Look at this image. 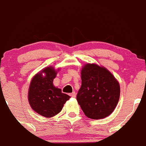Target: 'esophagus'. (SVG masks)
I'll use <instances>...</instances> for the list:
<instances>
[{
	"mask_svg": "<svg viewBox=\"0 0 146 146\" xmlns=\"http://www.w3.org/2000/svg\"><path fill=\"white\" fill-rule=\"evenodd\" d=\"M70 96H72V98H75L76 97V93H75V92H73V93H70Z\"/></svg>",
	"mask_w": 146,
	"mask_h": 146,
	"instance_id": "esophagus-1",
	"label": "esophagus"
}]
</instances>
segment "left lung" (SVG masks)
<instances>
[{"instance_id": "obj_1", "label": "left lung", "mask_w": 146, "mask_h": 146, "mask_svg": "<svg viewBox=\"0 0 146 146\" xmlns=\"http://www.w3.org/2000/svg\"><path fill=\"white\" fill-rule=\"evenodd\" d=\"M82 85L77 100L85 116L101 119L113 112L119 99L120 87L110 72L96 64L82 69Z\"/></svg>"}]
</instances>
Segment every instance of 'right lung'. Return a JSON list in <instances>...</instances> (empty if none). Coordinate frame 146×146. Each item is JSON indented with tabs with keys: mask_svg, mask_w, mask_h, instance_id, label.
Masks as SVG:
<instances>
[{
	"mask_svg": "<svg viewBox=\"0 0 146 146\" xmlns=\"http://www.w3.org/2000/svg\"><path fill=\"white\" fill-rule=\"evenodd\" d=\"M44 73L45 76L42 74ZM56 72L47 67L33 77L29 90V102L37 113L45 117H52L59 113L70 96L53 86Z\"/></svg>",
	"mask_w": 146,
	"mask_h": 146,
	"instance_id": "add662e5",
	"label": "right lung"
}]
</instances>
